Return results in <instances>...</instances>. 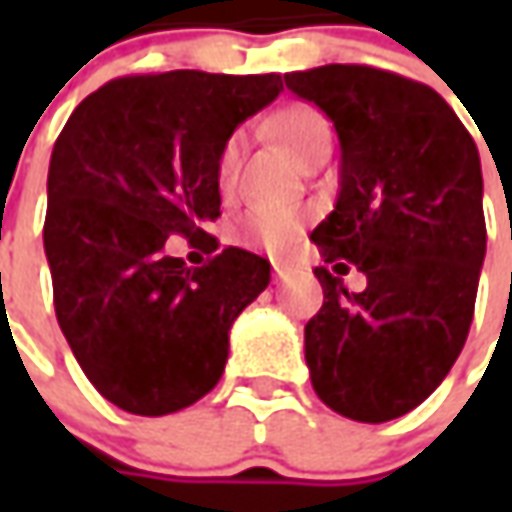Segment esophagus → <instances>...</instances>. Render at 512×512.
<instances>
[{"label":"esophagus","mask_w":512,"mask_h":512,"mask_svg":"<svg viewBox=\"0 0 512 512\" xmlns=\"http://www.w3.org/2000/svg\"><path fill=\"white\" fill-rule=\"evenodd\" d=\"M285 276H287V267L285 265H273V279H276V282H282Z\"/></svg>","instance_id":"esophagus-1"}]
</instances>
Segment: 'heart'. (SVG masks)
I'll use <instances>...</instances> for the list:
<instances>
[{
  "label": "heart",
  "mask_w": 512,
  "mask_h": 512,
  "mask_svg": "<svg viewBox=\"0 0 512 512\" xmlns=\"http://www.w3.org/2000/svg\"><path fill=\"white\" fill-rule=\"evenodd\" d=\"M267 130L285 145L299 162H305L313 150L322 145H330L333 130L327 116L313 105H287L279 110L270 122ZM242 150H245V136L233 133L227 136V142L216 156V185L222 190H230L236 176H239V165H242ZM307 213L305 210H250L239 222H236V242L253 250H267V253H287L299 245L302 233H305Z\"/></svg>",
  "instance_id": "1"
}]
</instances>
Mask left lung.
<instances>
[{"label":"left lung","instance_id":"1","mask_svg":"<svg viewBox=\"0 0 512 512\" xmlns=\"http://www.w3.org/2000/svg\"><path fill=\"white\" fill-rule=\"evenodd\" d=\"M330 116L342 190L310 233L325 305L305 325L310 382L353 422L410 413L442 384L470 333L487 250L482 162L473 136L422 82L367 65L287 73ZM368 276L350 294L341 276Z\"/></svg>","mask_w":512,"mask_h":512}]
</instances>
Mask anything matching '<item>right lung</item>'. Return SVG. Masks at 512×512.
I'll list each match as a JSON object with an SVG mask.
<instances>
[{"label": "right lung", "mask_w": 512, "mask_h": 512, "mask_svg": "<svg viewBox=\"0 0 512 512\" xmlns=\"http://www.w3.org/2000/svg\"><path fill=\"white\" fill-rule=\"evenodd\" d=\"M279 73L122 76L70 113L48 170L53 307L79 367L116 407L168 416L222 379L227 333L270 282V262L205 233L219 216L216 156L270 105ZM179 232L214 256L164 253Z\"/></svg>", "instance_id": "obj_1"}]
</instances>
